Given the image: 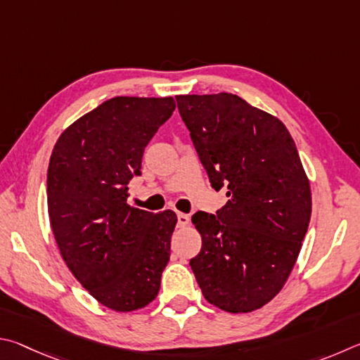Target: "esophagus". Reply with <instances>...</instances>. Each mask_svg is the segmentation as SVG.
<instances>
[{"mask_svg": "<svg viewBox=\"0 0 360 360\" xmlns=\"http://www.w3.org/2000/svg\"><path fill=\"white\" fill-rule=\"evenodd\" d=\"M176 224L180 228H185V226L190 224V215H186V213H176Z\"/></svg>", "mask_w": 360, "mask_h": 360, "instance_id": "esophagus-1", "label": "esophagus"}]
</instances>
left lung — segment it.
Here are the masks:
<instances>
[{
	"mask_svg": "<svg viewBox=\"0 0 360 360\" xmlns=\"http://www.w3.org/2000/svg\"><path fill=\"white\" fill-rule=\"evenodd\" d=\"M213 190L217 213L191 218L202 248L190 266L204 297L229 313L272 300L300 253L311 217L310 184L278 118L232 93L175 96Z\"/></svg>",
	"mask_w": 360,
	"mask_h": 360,
	"instance_id": "obj_1",
	"label": "left lung"
}]
</instances>
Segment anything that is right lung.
<instances>
[{
	"label": "right lung",
	"mask_w": 360,
	"mask_h": 360,
	"mask_svg": "<svg viewBox=\"0 0 360 360\" xmlns=\"http://www.w3.org/2000/svg\"><path fill=\"white\" fill-rule=\"evenodd\" d=\"M174 110V98L107 99L69 126L50 156L56 245L80 285L110 310L148 305L169 262L175 213L145 212L126 199L145 147Z\"/></svg>",
	"instance_id": "obj_1"
}]
</instances>
